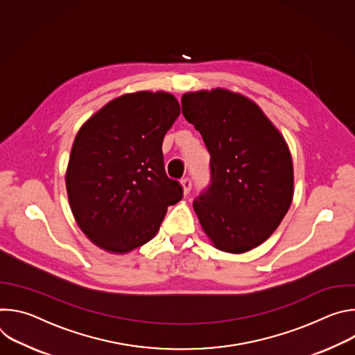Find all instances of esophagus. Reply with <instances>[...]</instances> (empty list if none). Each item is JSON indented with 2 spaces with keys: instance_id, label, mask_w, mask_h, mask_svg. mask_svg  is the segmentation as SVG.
<instances>
[{
  "instance_id": "34e87169",
  "label": "esophagus",
  "mask_w": 355,
  "mask_h": 355,
  "mask_svg": "<svg viewBox=\"0 0 355 355\" xmlns=\"http://www.w3.org/2000/svg\"><path fill=\"white\" fill-rule=\"evenodd\" d=\"M181 185H182V189H184V195H188V193L191 192V189H192V181H191V178H184V180L181 181Z\"/></svg>"
}]
</instances>
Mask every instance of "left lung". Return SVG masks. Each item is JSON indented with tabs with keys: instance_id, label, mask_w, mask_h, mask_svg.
Instances as JSON below:
<instances>
[{
	"instance_id": "obj_1",
	"label": "left lung",
	"mask_w": 355,
	"mask_h": 355,
	"mask_svg": "<svg viewBox=\"0 0 355 355\" xmlns=\"http://www.w3.org/2000/svg\"><path fill=\"white\" fill-rule=\"evenodd\" d=\"M184 118L211 155V181L193 211L214 245L245 252L266 241L293 196L288 144L257 104L229 89L187 92Z\"/></svg>"
}]
</instances>
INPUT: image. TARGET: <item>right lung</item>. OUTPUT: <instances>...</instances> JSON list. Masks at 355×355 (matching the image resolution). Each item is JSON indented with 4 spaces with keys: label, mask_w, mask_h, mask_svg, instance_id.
Instances as JSON below:
<instances>
[{
    "label": "right lung",
    "mask_w": 355,
    "mask_h": 355,
    "mask_svg": "<svg viewBox=\"0 0 355 355\" xmlns=\"http://www.w3.org/2000/svg\"><path fill=\"white\" fill-rule=\"evenodd\" d=\"M180 112L174 95L139 91L112 99L78 130L66 188L80 229L98 247L125 254L143 245L181 200L162 150Z\"/></svg>",
    "instance_id": "obj_1"
}]
</instances>
